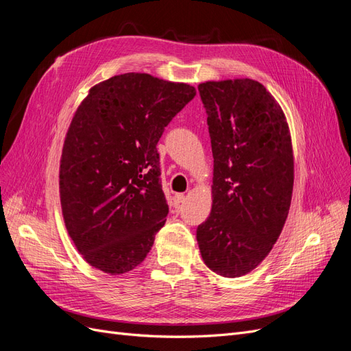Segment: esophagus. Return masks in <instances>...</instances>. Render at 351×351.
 I'll use <instances>...</instances> for the list:
<instances>
[{
	"mask_svg": "<svg viewBox=\"0 0 351 351\" xmlns=\"http://www.w3.org/2000/svg\"><path fill=\"white\" fill-rule=\"evenodd\" d=\"M186 200V196L183 195V193H178V195H176L174 196V204L178 206V205H182L183 202Z\"/></svg>",
	"mask_w": 351,
	"mask_h": 351,
	"instance_id": "obj_1",
	"label": "esophagus"
}]
</instances>
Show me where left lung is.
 I'll return each mask as SVG.
<instances>
[{"label":"left lung","instance_id":"1","mask_svg":"<svg viewBox=\"0 0 351 351\" xmlns=\"http://www.w3.org/2000/svg\"><path fill=\"white\" fill-rule=\"evenodd\" d=\"M197 89L214 155V199L196 239L209 269L241 277L267 258L289 215L294 182L289 124L256 80L206 82Z\"/></svg>","mask_w":351,"mask_h":351}]
</instances>
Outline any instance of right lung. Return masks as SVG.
<instances>
[{"instance_id": "obj_1", "label": "right lung", "mask_w": 351, "mask_h": 351, "mask_svg": "<svg viewBox=\"0 0 351 351\" xmlns=\"http://www.w3.org/2000/svg\"><path fill=\"white\" fill-rule=\"evenodd\" d=\"M196 89L146 73L114 76L89 90L62 146L60 197L69 234L92 267L129 272L165 224L156 145Z\"/></svg>"}]
</instances>
